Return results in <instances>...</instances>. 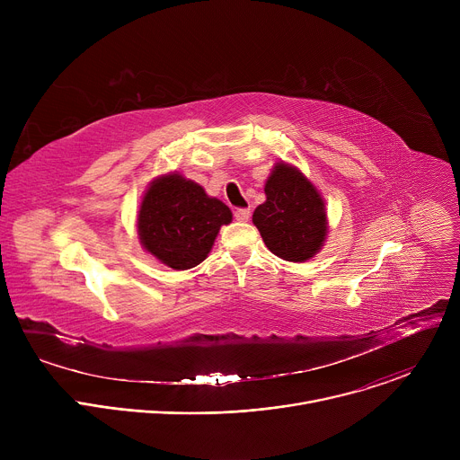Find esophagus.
<instances>
[{"label":"esophagus","mask_w":460,"mask_h":460,"mask_svg":"<svg viewBox=\"0 0 460 460\" xmlns=\"http://www.w3.org/2000/svg\"><path fill=\"white\" fill-rule=\"evenodd\" d=\"M249 217H251V211H249V209H236V211H234V218H236L238 222H247Z\"/></svg>","instance_id":"esophagus-1"}]
</instances>
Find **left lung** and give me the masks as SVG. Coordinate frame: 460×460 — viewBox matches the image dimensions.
I'll use <instances>...</instances> for the list:
<instances>
[{
    "label": "left lung",
    "instance_id": "1",
    "mask_svg": "<svg viewBox=\"0 0 460 460\" xmlns=\"http://www.w3.org/2000/svg\"><path fill=\"white\" fill-rule=\"evenodd\" d=\"M266 202L252 213V224L268 249L288 261H305L323 245L325 206L316 187L293 165L277 164L266 181Z\"/></svg>",
    "mask_w": 460,
    "mask_h": 460
}]
</instances>
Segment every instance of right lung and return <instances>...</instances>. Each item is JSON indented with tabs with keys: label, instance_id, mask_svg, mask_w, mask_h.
Returning <instances> with one entry per match:
<instances>
[{
	"label": "right lung",
	"instance_id": "1",
	"mask_svg": "<svg viewBox=\"0 0 460 460\" xmlns=\"http://www.w3.org/2000/svg\"><path fill=\"white\" fill-rule=\"evenodd\" d=\"M231 220V209L208 196L202 185L171 172L151 181L146 190L138 236L162 264L183 271L208 258L220 227Z\"/></svg>",
	"mask_w": 460,
	"mask_h": 460
}]
</instances>
